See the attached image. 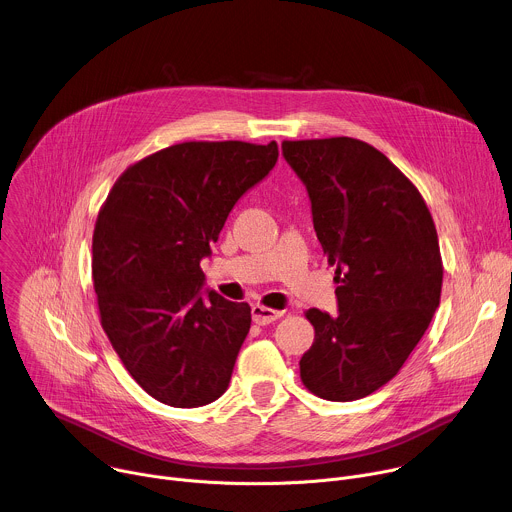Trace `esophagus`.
<instances>
[{"label": "esophagus", "instance_id": "esophagus-1", "mask_svg": "<svg viewBox=\"0 0 512 512\" xmlns=\"http://www.w3.org/2000/svg\"><path fill=\"white\" fill-rule=\"evenodd\" d=\"M251 316H253V322H255V324H259V326H267V324H271V322L279 320V318L283 316V312H279V310H271V308H263V306L255 304V306L251 308Z\"/></svg>", "mask_w": 512, "mask_h": 512}]
</instances>
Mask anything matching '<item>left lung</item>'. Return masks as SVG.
Listing matches in <instances>:
<instances>
[{
    "mask_svg": "<svg viewBox=\"0 0 512 512\" xmlns=\"http://www.w3.org/2000/svg\"><path fill=\"white\" fill-rule=\"evenodd\" d=\"M304 182L338 314L310 308L316 336L300 360L308 391L356 401L389 383L425 334L442 296V257L419 190L373 145L352 137L283 141Z\"/></svg>",
    "mask_w": 512,
    "mask_h": 512,
    "instance_id": "8db88e82",
    "label": "left lung"
}]
</instances>
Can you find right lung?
<instances>
[{
    "label": "right lung",
    "mask_w": 512,
    "mask_h": 512,
    "mask_svg": "<svg viewBox=\"0 0 512 512\" xmlns=\"http://www.w3.org/2000/svg\"><path fill=\"white\" fill-rule=\"evenodd\" d=\"M277 143L186 141L129 166L93 235L99 314L123 367L170 407L221 397L251 308L204 289L200 261L237 200L277 162Z\"/></svg>",
    "instance_id": "right-lung-1"
}]
</instances>
